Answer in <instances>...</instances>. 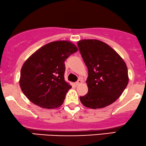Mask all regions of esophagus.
<instances>
[{
	"label": "esophagus",
	"instance_id": "obj_1",
	"mask_svg": "<svg viewBox=\"0 0 146 146\" xmlns=\"http://www.w3.org/2000/svg\"><path fill=\"white\" fill-rule=\"evenodd\" d=\"M82 83H83V81H82V80L79 79V80H78V81H77L76 83V85H79L80 84H81Z\"/></svg>",
	"mask_w": 146,
	"mask_h": 146
}]
</instances>
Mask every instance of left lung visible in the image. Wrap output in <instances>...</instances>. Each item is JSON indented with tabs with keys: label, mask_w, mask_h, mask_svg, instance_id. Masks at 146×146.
Returning a JSON list of instances; mask_svg holds the SVG:
<instances>
[{
	"label": "left lung",
	"mask_w": 146,
	"mask_h": 146,
	"mask_svg": "<svg viewBox=\"0 0 146 146\" xmlns=\"http://www.w3.org/2000/svg\"><path fill=\"white\" fill-rule=\"evenodd\" d=\"M78 46L88 69V92L80 100L85 107L100 109L121 95L128 83V68L111 46L97 39H83Z\"/></svg>",
	"instance_id": "8db88e82"
}]
</instances>
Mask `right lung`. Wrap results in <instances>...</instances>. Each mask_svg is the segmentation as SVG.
<instances>
[{
	"mask_svg": "<svg viewBox=\"0 0 146 146\" xmlns=\"http://www.w3.org/2000/svg\"><path fill=\"white\" fill-rule=\"evenodd\" d=\"M77 50L69 41H56L41 47L26 60L19 82L31 102L45 109L61 106L72 87L65 80L64 62Z\"/></svg>",
	"mask_w": 146,
	"mask_h": 146,
	"instance_id": "obj_1",
	"label": "right lung"
}]
</instances>
